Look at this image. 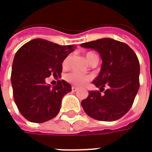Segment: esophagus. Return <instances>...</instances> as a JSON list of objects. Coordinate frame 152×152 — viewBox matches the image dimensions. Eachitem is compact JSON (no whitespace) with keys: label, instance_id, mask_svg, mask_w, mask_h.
Masks as SVG:
<instances>
[{"label":"esophagus","instance_id":"34e87169","mask_svg":"<svg viewBox=\"0 0 152 152\" xmlns=\"http://www.w3.org/2000/svg\"><path fill=\"white\" fill-rule=\"evenodd\" d=\"M72 90L73 92H76V91L78 90V88L76 87V86H72Z\"/></svg>","mask_w":152,"mask_h":152}]
</instances>
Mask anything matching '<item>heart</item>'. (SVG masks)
Segmentation results:
<instances>
[{
	"label": "heart",
	"instance_id": "heart-1",
	"mask_svg": "<svg viewBox=\"0 0 152 152\" xmlns=\"http://www.w3.org/2000/svg\"><path fill=\"white\" fill-rule=\"evenodd\" d=\"M86 58L88 61V63L89 64H91L94 62H99V58L96 55L95 53H93V52H87L86 53ZM69 60H70V56H66V58H64V59L62 62V66H63L64 69H66L68 67L69 65ZM64 79L66 80V82L72 84L73 86H78V87H81L86 85V83L89 81L91 80V77L87 75H82V74H80V73L75 72H70L66 74L64 76Z\"/></svg>",
	"mask_w": 152,
	"mask_h": 152
}]
</instances>
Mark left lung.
<instances>
[{"mask_svg":"<svg viewBox=\"0 0 152 152\" xmlns=\"http://www.w3.org/2000/svg\"><path fill=\"white\" fill-rule=\"evenodd\" d=\"M80 46L95 50L102 60L99 75L93 81L100 91H89L81 102L83 109L98 121H116L131 108L139 89L140 64L137 55L127 44L110 38ZM105 86L108 89L102 94Z\"/></svg>","mask_w":152,"mask_h":152,"instance_id":"8db88e82","label":"left lung"}]
</instances>
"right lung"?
Wrapping results in <instances>:
<instances>
[{"label": "right lung", "mask_w": 152, "mask_h": 152, "mask_svg": "<svg viewBox=\"0 0 152 152\" xmlns=\"http://www.w3.org/2000/svg\"><path fill=\"white\" fill-rule=\"evenodd\" d=\"M73 50L72 45H60L38 38L16 52L11 72L13 96L25 119L43 123L58 114L62 99L72 91V86L62 80L52 88L45 80L50 76H61L62 62Z\"/></svg>", "instance_id": "add662e5"}]
</instances>
